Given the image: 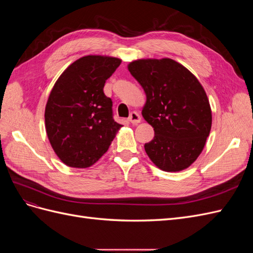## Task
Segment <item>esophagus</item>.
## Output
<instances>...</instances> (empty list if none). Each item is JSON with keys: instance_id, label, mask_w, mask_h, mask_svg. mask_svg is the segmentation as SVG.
Returning <instances> with one entry per match:
<instances>
[{"instance_id": "34e87169", "label": "esophagus", "mask_w": 253, "mask_h": 253, "mask_svg": "<svg viewBox=\"0 0 253 253\" xmlns=\"http://www.w3.org/2000/svg\"><path fill=\"white\" fill-rule=\"evenodd\" d=\"M127 120L131 122V124H133V125H137V124H139V122H140L141 117H140V115L138 113L134 111V112H132L131 114H129Z\"/></svg>"}]
</instances>
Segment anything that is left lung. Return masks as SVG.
Segmentation results:
<instances>
[{"mask_svg": "<svg viewBox=\"0 0 253 253\" xmlns=\"http://www.w3.org/2000/svg\"><path fill=\"white\" fill-rule=\"evenodd\" d=\"M128 71L147 95L142 116L154 127V138L144 144L148 156L164 171L186 169L200 156L212 125L202 84L168 58L137 60Z\"/></svg>", "mask_w": 253, "mask_h": 253, "instance_id": "obj_1", "label": "left lung"}]
</instances>
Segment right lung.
I'll use <instances>...</instances> for the list:
<instances>
[{
	"mask_svg": "<svg viewBox=\"0 0 253 253\" xmlns=\"http://www.w3.org/2000/svg\"><path fill=\"white\" fill-rule=\"evenodd\" d=\"M121 60L86 56L75 61L53 85L45 108V126L53 151L73 168L94 165L109 150L121 125L114 120L104 83Z\"/></svg>",
	"mask_w": 253,
	"mask_h": 253,
	"instance_id": "right-lung-1",
	"label": "right lung"
}]
</instances>
